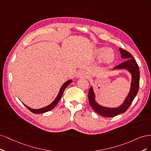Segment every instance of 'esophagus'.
Returning a JSON list of instances; mask_svg holds the SVG:
<instances>
[{
    "instance_id": "obj_1",
    "label": "esophagus",
    "mask_w": 151,
    "mask_h": 151,
    "mask_svg": "<svg viewBox=\"0 0 151 151\" xmlns=\"http://www.w3.org/2000/svg\"><path fill=\"white\" fill-rule=\"evenodd\" d=\"M86 73L83 70H80L77 73V75H76L77 77H78V78L85 77V76H86Z\"/></svg>"
}]
</instances>
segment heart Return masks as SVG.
Masks as SVG:
<instances>
[{
	"mask_svg": "<svg viewBox=\"0 0 151 151\" xmlns=\"http://www.w3.org/2000/svg\"><path fill=\"white\" fill-rule=\"evenodd\" d=\"M105 48H100L97 51V53L99 56H102L101 59L105 63H109L113 61L114 58V53L111 49H106L104 50Z\"/></svg>",
	"mask_w": 151,
	"mask_h": 151,
	"instance_id": "1",
	"label": "heart"
}]
</instances>
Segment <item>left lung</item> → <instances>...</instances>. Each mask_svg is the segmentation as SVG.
Wrapping results in <instances>:
<instances>
[{
    "mask_svg": "<svg viewBox=\"0 0 151 151\" xmlns=\"http://www.w3.org/2000/svg\"><path fill=\"white\" fill-rule=\"evenodd\" d=\"M119 50L122 58L125 59V61L120 63V65L116 66L114 69H127L132 75V83H131L130 90L124 103L117 108L111 109L104 107V106L99 105L95 101V95L92 87H91L88 91V100L92 109L97 114L105 116V117H113V116L124 113L125 111H127L139 91L140 75L139 68L137 63L129 52L122 49V48H119Z\"/></svg>",
    "mask_w": 151,
    "mask_h": 151,
    "instance_id": "obj_1",
    "label": "left lung"
}]
</instances>
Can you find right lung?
<instances>
[{
    "label": "right lung",
    "mask_w": 151,
    "mask_h": 151,
    "mask_svg": "<svg viewBox=\"0 0 151 151\" xmlns=\"http://www.w3.org/2000/svg\"><path fill=\"white\" fill-rule=\"evenodd\" d=\"M71 81H72V80L67 81L66 83H65L62 85L61 88H60L59 93H58L56 99L54 101H53L52 103H51L50 105L46 106V107H44V108H42V109H31V108L29 107V106H26V105H24H24H25L26 107L31 111V112H32L34 114H42V113H45V112H46V111H50V110H52L53 108L55 107V106L57 105V104L58 103V101H59L61 99L63 92H64V91L66 89V87L71 83Z\"/></svg>",
    "instance_id": "right-lung-1"
}]
</instances>
